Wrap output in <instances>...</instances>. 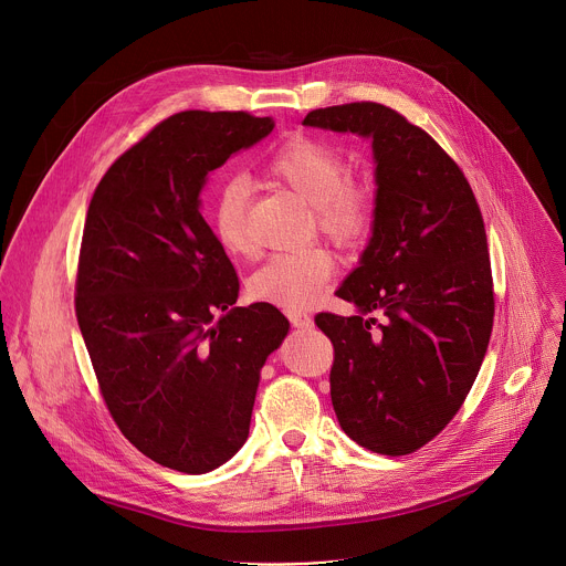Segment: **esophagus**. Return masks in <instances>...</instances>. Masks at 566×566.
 Masks as SVG:
<instances>
[{
    "label": "esophagus",
    "instance_id": "esophagus-1",
    "mask_svg": "<svg viewBox=\"0 0 566 566\" xmlns=\"http://www.w3.org/2000/svg\"><path fill=\"white\" fill-rule=\"evenodd\" d=\"M286 317L291 319V325L297 329H308L313 325V317L306 311H297V308H289Z\"/></svg>",
    "mask_w": 566,
    "mask_h": 566
}]
</instances>
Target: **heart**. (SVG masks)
<instances>
[{"instance_id": "heart-1", "label": "heart", "mask_w": 566, "mask_h": 566, "mask_svg": "<svg viewBox=\"0 0 566 566\" xmlns=\"http://www.w3.org/2000/svg\"><path fill=\"white\" fill-rule=\"evenodd\" d=\"M345 156L315 136L286 138L266 160V175L313 206L317 232L340 249H356L369 239L378 199L367 179L347 175ZM210 226L217 244L230 258H249L253 239L249 230V186L244 179H226L212 199ZM336 258L322 247H304L271 255L249 280L258 302L282 308L313 304L336 273Z\"/></svg>"}]
</instances>
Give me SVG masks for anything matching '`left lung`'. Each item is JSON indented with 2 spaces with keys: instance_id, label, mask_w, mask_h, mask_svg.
<instances>
[{
  "instance_id": "8db88e82",
  "label": "left lung",
  "mask_w": 566,
  "mask_h": 566,
  "mask_svg": "<svg viewBox=\"0 0 566 566\" xmlns=\"http://www.w3.org/2000/svg\"><path fill=\"white\" fill-rule=\"evenodd\" d=\"M304 125L371 138L376 223L336 291L360 313H317L315 325L334 345L332 402L345 434L378 454H410L454 419L489 349L495 295L483 217L448 151L391 107L313 109ZM374 310L382 326L366 317Z\"/></svg>"
}]
</instances>
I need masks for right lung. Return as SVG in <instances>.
Returning a JSON list of instances; mask_svg holds the SVG:
<instances>
[{
    "mask_svg": "<svg viewBox=\"0 0 566 566\" xmlns=\"http://www.w3.org/2000/svg\"><path fill=\"white\" fill-rule=\"evenodd\" d=\"M273 127L175 114L114 160L87 210L75 315L103 400L129 443L179 472L244 446L260 369L289 332L269 302L234 306L237 273L199 212L208 172Z\"/></svg>",
    "mask_w": 566,
    "mask_h": 566,
    "instance_id": "obj_1",
    "label": "right lung"
}]
</instances>
